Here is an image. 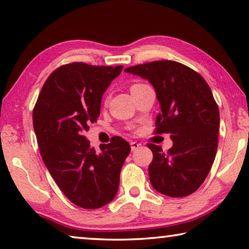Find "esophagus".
<instances>
[{
    "label": "esophagus",
    "instance_id": "1",
    "mask_svg": "<svg viewBox=\"0 0 249 249\" xmlns=\"http://www.w3.org/2000/svg\"><path fill=\"white\" fill-rule=\"evenodd\" d=\"M140 146H141V144H138V142H130V148H132V151H135L136 149L140 148Z\"/></svg>",
    "mask_w": 249,
    "mask_h": 249
}]
</instances>
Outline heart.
<instances>
[{"instance_id": "obj_1", "label": "heart", "mask_w": 249, "mask_h": 249, "mask_svg": "<svg viewBox=\"0 0 249 249\" xmlns=\"http://www.w3.org/2000/svg\"><path fill=\"white\" fill-rule=\"evenodd\" d=\"M141 86H142V84H140V83L133 84V86H132V88H130V90H134V89H136V88H138V87H141Z\"/></svg>"}]
</instances>
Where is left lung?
<instances>
[{"label": "left lung", "mask_w": 249, "mask_h": 249, "mask_svg": "<svg viewBox=\"0 0 249 249\" xmlns=\"http://www.w3.org/2000/svg\"><path fill=\"white\" fill-rule=\"evenodd\" d=\"M124 71L154 87L161 109L156 133H169L174 142L167 153L148 144L154 155L148 168L151 185L171 197L191 195L209 175L217 150L220 112L212 91L199 73L176 61H153Z\"/></svg>", "instance_id": "1"}]
</instances>
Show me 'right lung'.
<instances>
[{
  "label": "right lung",
  "mask_w": 249,
  "mask_h": 249,
  "mask_svg": "<svg viewBox=\"0 0 249 249\" xmlns=\"http://www.w3.org/2000/svg\"><path fill=\"white\" fill-rule=\"evenodd\" d=\"M122 69L82 62L59 67L46 80L34 107V130L45 166L80 208H102L119 190L129 144L116 136L98 154L84 133L98 120L103 93Z\"/></svg>",
  "instance_id": "right-lung-1"
}]
</instances>
